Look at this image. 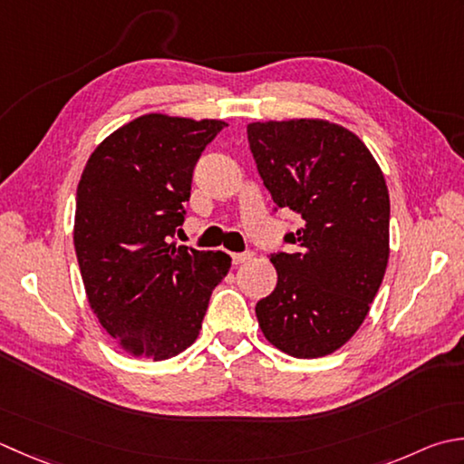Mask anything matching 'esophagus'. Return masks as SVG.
Wrapping results in <instances>:
<instances>
[{
    "label": "esophagus",
    "mask_w": 464,
    "mask_h": 464,
    "mask_svg": "<svg viewBox=\"0 0 464 464\" xmlns=\"http://www.w3.org/2000/svg\"><path fill=\"white\" fill-rule=\"evenodd\" d=\"M251 257H253V253H251V251H245V253H231V259H233L235 266H239V263L249 261Z\"/></svg>",
    "instance_id": "obj_1"
}]
</instances>
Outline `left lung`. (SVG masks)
<instances>
[{
	"label": "left lung",
	"instance_id": "obj_1",
	"mask_svg": "<svg viewBox=\"0 0 464 464\" xmlns=\"http://www.w3.org/2000/svg\"><path fill=\"white\" fill-rule=\"evenodd\" d=\"M257 170L279 208L302 227L274 253L277 285L256 305L269 343L294 358L342 348L382 284L390 256V197L382 170L352 130L322 118L247 124Z\"/></svg>",
	"mask_w": 464,
	"mask_h": 464
}]
</instances>
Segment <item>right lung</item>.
<instances>
[{"label":"right lung","mask_w":464,"mask_h":464,"mask_svg":"<svg viewBox=\"0 0 464 464\" xmlns=\"http://www.w3.org/2000/svg\"><path fill=\"white\" fill-rule=\"evenodd\" d=\"M227 126L144 114L98 144L76 190L74 247L88 304L126 353L169 360L197 340L223 251L169 243L185 221L193 169Z\"/></svg>","instance_id":"add662e5"}]
</instances>
